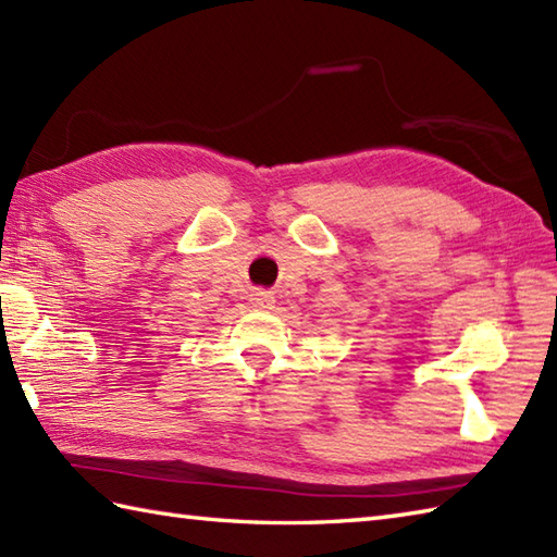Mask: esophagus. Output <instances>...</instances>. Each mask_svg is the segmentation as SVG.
Listing matches in <instances>:
<instances>
[{
    "label": "esophagus",
    "mask_w": 557,
    "mask_h": 557,
    "mask_svg": "<svg viewBox=\"0 0 557 557\" xmlns=\"http://www.w3.org/2000/svg\"><path fill=\"white\" fill-rule=\"evenodd\" d=\"M251 304L258 306V309H270V306L275 304V297H272L270 292L258 289V292H251Z\"/></svg>",
    "instance_id": "obj_1"
}]
</instances>
